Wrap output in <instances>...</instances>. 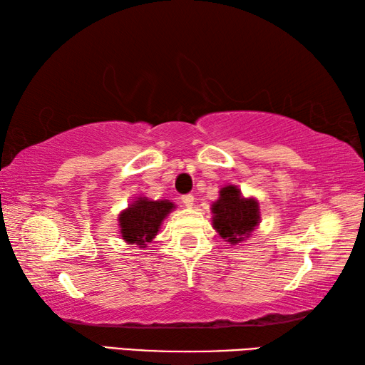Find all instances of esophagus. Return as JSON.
I'll return each instance as SVG.
<instances>
[{
	"mask_svg": "<svg viewBox=\"0 0 365 365\" xmlns=\"http://www.w3.org/2000/svg\"><path fill=\"white\" fill-rule=\"evenodd\" d=\"M182 202L187 207H191V206H193V202H195V196L190 195V193L188 195H183L182 196Z\"/></svg>",
	"mask_w": 365,
	"mask_h": 365,
	"instance_id": "obj_1",
	"label": "esophagus"
}]
</instances>
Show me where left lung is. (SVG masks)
<instances>
[{
	"instance_id": "left-lung-1",
	"label": "left lung",
	"mask_w": 365,
	"mask_h": 365,
	"mask_svg": "<svg viewBox=\"0 0 365 365\" xmlns=\"http://www.w3.org/2000/svg\"><path fill=\"white\" fill-rule=\"evenodd\" d=\"M212 225L225 242L240 243L259 224V205L256 200H246L235 185L220 190L219 200L212 205Z\"/></svg>"
}]
</instances>
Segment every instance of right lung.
I'll return each mask as SVG.
<instances>
[{
    "label": "right lung",
    "instance_id": "add662e5",
    "mask_svg": "<svg viewBox=\"0 0 365 365\" xmlns=\"http://www.w3.org/2000/svg\"><path fill=\"white\" fill-rule=\"evenodd\" d=\"M174 207V202L168 200L151 201L148 197H138L132 206H128V209L119 215L123 240L127 243H135L140 245V248L141 246L145 248L146 243H150L156 237L165 215Z\"/></svg>",
    "mask_w": 365,
    "mask_h": 365
}]
</instances>
